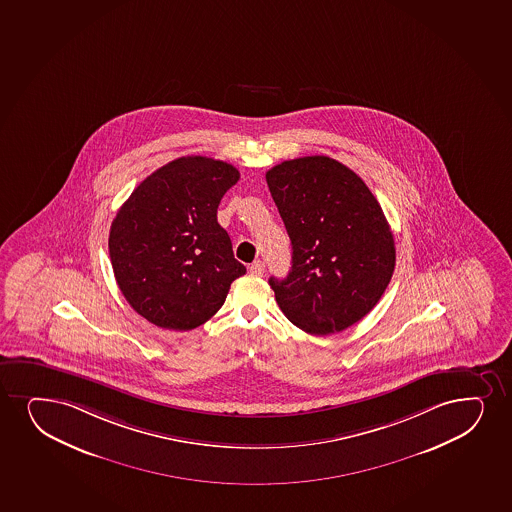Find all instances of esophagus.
Here are the masks:
<instances>
[{"instance_id": "1", "label": "esophagus", "mask_w": 512, "mask_h": 512, "mask_svg": "<svg viewBox=\"0 0 512 512\" xmlns=\"http://www.w3.org/2000/svg\"><path fill=\"white\" fill-rule=\"evenodd\" d=\"M248 271H250L252 276L262 277L264 276L265 271L264 264H262L260 260H255V262H253V264L248 267Z\"/></svg>"}]
</instances>
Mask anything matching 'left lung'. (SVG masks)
I'll use <instances>...</instances> for the list:
<instances>
[{
    "label": "left lung",
    "mask_w": 512,
    "mask_h": 512,
    "mask_svg": "<svg viewBox=\"0 0 512 512\" xmlns=\"http://www.w3.org/2000/svg\"><path fill=\"white\" fill-rule=\"evenodd\" d=\"M265 180L293 245L288 276L269 279L277 305L313 336L348 329L391 283L396 247L382 207L355 171L327 156L284 161Z\"/></svg>",
    "instance_id": "1"
}]
</instances>
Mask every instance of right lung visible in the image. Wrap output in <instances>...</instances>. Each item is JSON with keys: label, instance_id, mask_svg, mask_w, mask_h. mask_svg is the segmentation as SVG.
Returning <instances> with one entry per match:
<instances>
[{"label": "right lung", "instance_id": "right-lung-1", "mask_svg": "<svg viewBox=\"0 0 512 512\" xmlns=\"http://www.w3.org/2000/svg\"><path fill=\"white\" fill-rule=\"evenodd\" d=\"M240 180L211 157L175 159L147 176L109 231L116 283L135 312L171 331H190L223 307L247 272L233 255L217 207Z\"/></svg>", "mask_w": 512, "mask_h": 512}]
</instances>
